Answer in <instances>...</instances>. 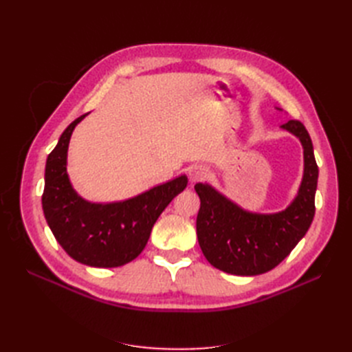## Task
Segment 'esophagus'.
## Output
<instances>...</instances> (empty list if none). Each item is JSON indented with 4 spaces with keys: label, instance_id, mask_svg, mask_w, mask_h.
Here are the masks:
<instances>
[{
    "label": "esophagus",
    "instance_id": "1",
    "mask_svg": "<svg viewBox=\"0 0 352 352\" xmlns=\"http://www.w3.org/2000/svg\"><path fill=\"white\" fill-rule=\"evenodd\" d=\"M207 175H208V168L202 164H194L188 170V176L190 179V182H197V180L204 179Z\"/></svg>",
    "mask_w": 352,
    "mask_h": 352
}]
</instances>
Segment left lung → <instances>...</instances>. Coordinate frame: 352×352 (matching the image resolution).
<instances>
[{"instance_id": "1", "label": "left lung", "mask_w": 352, "mask_h": 352, "mask_svg": "<svg viewBox=\"0 0 352 352\" xmlns=\"http://www.w3.org/2000/svg\"><path fill=\"white\" fill-rule=\"evenodd\" d=\"M280 127L295 135L304 150L301 185L285 210L269 214L252 212L208 184L195 185L201 201L197 216L198 243L207 261L225 273L257 276L270 272L291 254L313 221L318 167L311 138L298 120Z\"/></svg>"}]
</instances>
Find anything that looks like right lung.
<instances>
[{
    "instance_id": "add662e5",
    "label": "right lung",
    "mask_w": 352,
    "mask_h": 352,
    "mask_svg": "<svg viewBox=\"0 0 352 352\" xmlns=\"http://www.w3.org/2000/svg\"><path fill=\"white\" fill-rule=\"evenodd\" d=\"M85 116L66 127L47 158L42 210L52 235L73 260L91 267H120L142 252L154 223L186 188L188 177L182 175L133 198L109 204L82 198L67 175V150L74 127Z\"/></svg>"
}]
</instances>
